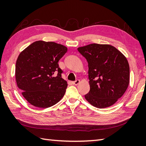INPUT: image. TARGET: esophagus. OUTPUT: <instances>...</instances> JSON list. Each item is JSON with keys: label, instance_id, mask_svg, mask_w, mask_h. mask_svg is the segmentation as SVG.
<instances>
[{"label": "esophagus", "instance_id": "1", "mask_svg": "<svg viewBox=\"0 0 146 146\" xmlns=\"http://www.w3.org/2000/svg\"><path fill=\"white\" fill-rule=\"evenodd\" d=\"M72 83L73 85H77L79 83H80V80H76V81L72 82Z\"/></svg>", "mask_w": 146, "mask_h": 146}]
</instances>
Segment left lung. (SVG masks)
I'll return each mask as SVG.
<instances>
[{
	"label": "left lung",
	"instance_id": "8db88e82",
	"mask_svg": "<svg viewBox=\"0 0 146 146\" xmlns=\"http://www.w3.org/2000/svg\"><path fill=\"white\" fill-rule=\"evenodd\" d=\"M77 50L88 63L90 90L85 95L86 100L99 108L115 104L129 84L130 68L125 56L108 44L94 43Z\"/></svg>",
	"mask_w": 146,
	"mask_h": 146
}]
</instances>
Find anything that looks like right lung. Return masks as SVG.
Here are the masks:
<instances>
[{
    "instance_id": "obj_1",
    "label": "right lung",
    "mask_w": 146,
    "mask_h": 146,
    "mask_svg": "<svg viewBox=\"0 0 146 146\" xmlns=\"http://www.w3.org/2000/svg\"><path fill=\"white\" fill-rule=\"evenodd\" d=\"M68 50L54 42H34L19 54L16 63L17 87L32 105L46 108L64 96L68 86L61 78L58 61Z\"/></svg>"
}]
</instances>
